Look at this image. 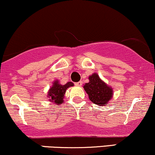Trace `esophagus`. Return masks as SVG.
Wrapping results in <instances>:
<instances>
[{
	"label": "esophagus",
	"instance_id": "esophagus-1",
	"mask_svg": "<svg viewBox=\"0 0 155 155\" xmlns=\"http://www.w3.org/2000/svg\"><path fill=\"white\" fill-rule=\"evenodd\" d=\"M82 83H82V81H79V82H77V83H74V85H77V86H81Z\"/></svg>",
	"mask_w": 155,
	"mask_h": 155
}]
</instances>
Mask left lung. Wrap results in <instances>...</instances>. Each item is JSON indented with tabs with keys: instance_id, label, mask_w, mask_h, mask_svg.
<instances>
[{
	"instance_id": "8db88e82",
	"label": "left lung",
	"mask_w": 155,
	"mask_h": 155,
	"mask_svg": "<svg viewBox=\"0 0 155 155\" xmlns=\"http://www.w3.org/2000/svg\"><path fill=\"white\" fill-rule=\"evenodd\" d=\"M85 91L93 103L99 105H107L112 97V90L104 82L100 79L96 73L89 77V83H85Z\"/></svg>"
}]
</instances>
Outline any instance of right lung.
Here are the masks:
<instances>
[{"instance_id":"obj_1","label":"right lung","mask_w":155,"mask_h":155,"mask_svg":"<svg viewBox=\"0 0 155 155\" xmlns=\"http://www.w3.org/2000/svg\"><path fill=\"white\" fill-rule=\"evenodd\" d=\"M74 84L72 82H68L66 84L61 85L56 81L54 83V85L48 91V98L50 101H53L56 104H60L63 102V98L66 90L69 87L73 86Z\"/></svg>"}]
</instances>
